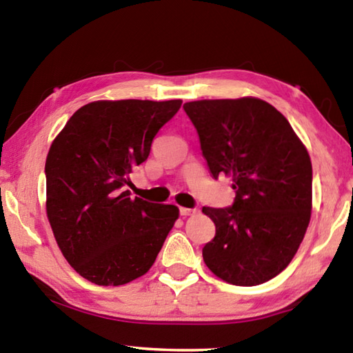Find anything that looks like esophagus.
<instances>
[{"label":"esophagus","instance_id":"34e87169","mask_svg":"<svg viewBox=\"0 0 353 353\" xmlns=\"http://www.w3.org/2000/svg\"><path fill=\"white\" fill-rule=\"evenodd\" d=\"M198 213V208H187V207H181V214L182 216H191V214Z\"/></svg>","mask_w":353,"mask_h":353}]
</instances>
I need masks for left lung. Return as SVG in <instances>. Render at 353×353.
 I'll return each mask as SVG.
<instances>
[{
	"label": "left lung",
	"instance_id": "left-lung-1",
	"mask_svg": "<svg viewBox=\"0 0 353 353\" xmlns=\"http://www.w3.org/2000/svg\"><path fill=\"white\" fill-rule=\"evenodd\" d=\"M212 176L232 177V207H204L216 235L202 249L227 283H265L290 265L312 218V160L282 113L266 101L185 103Z\"/></svg>",
	"mask_w": 353,
	"mask_h": 353
}]
</instances>
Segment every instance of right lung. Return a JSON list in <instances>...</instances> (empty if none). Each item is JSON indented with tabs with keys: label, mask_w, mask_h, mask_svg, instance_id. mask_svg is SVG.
Wrapping results in <instances>:
<instances>
[{
	"label": "right lung",
	"mask_w": 353,
	"mask_h": 353,
	"mask_svg": "<svg viewBox=\"0 0 353 353\" xmlns=\"http://www.w3.org/2000/svg\"><path fill=\"white\" fill-rule=\"evenodd\" d=\"M181 105V99L94 101L52 141L46 216L63 256L88 282L118 286L141 277L179 218L176 205L130 198L124 187Z\"/></svg>",
	"instance_id": "add662e5"
}]
</instances>
